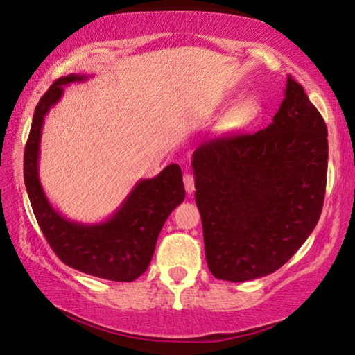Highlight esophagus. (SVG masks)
Here are the masks:
<instances>
[{
	"label": "esophagus",
	"instance_id": "esophagus-1",
	"mask_svg": "<svg viewBox=\"0 0 355 355\" xmlns=\"http://www.w3.org/2000/svg\"><path fill=\"white\" fill-rule=\"evenodd\" d=\"M183 182H184V189H187L188 194H193L194 193V177L191 175V173H187V175L183 177Z\"/></svg>",
	"mask_w": 355,
	"mask_h": 355
}]
</instances>
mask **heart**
<instances>
[{
    "instance_id": "b5f03b06",
    "label": "heart",
    "mask_w": 355,
    "mask_h": 355,
    "mask_svg": "<svg viewBox=\"0 0 355 355\" xmlns=\"http://www.w3.org/2000/svg\"><path fill=\"white\" fill-rule=\"evenodd\" d=\"M261 107L254 99H245L230 114L227 125L230 129H245L257 120Z\"/></svg>"
}]
</instances>
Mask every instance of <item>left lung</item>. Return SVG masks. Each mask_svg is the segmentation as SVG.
<instances>
[{
	"mask_svg": "<svg viewBox=\"0 0 355 355\" xmlns=\"http://www.w3.org/2000/svg\"><path fill=\"white\" fill-rule=\"evenodd\" d=\"M327 126L291 76L270 125L193 153L207 263L241 283L283 267L313 232L327 183Z\"/></svg>",
	"mask_w": 355,
	"mask_h": 355,
	"instance_id": "left-lung-1",
	"label": "left lung"
}]
</instances>
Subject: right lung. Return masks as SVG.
Here are the masks:
<instances>
[{"instance_id":"obj_1","label":"right lung","mask_w":355,"mask_h":355,"mask_svg":"<svg viewBox=\"0 0 355 355\" xmlns=\"http://www.w3.org/2000/svg\"><path fill=\"white\" fill-rule=\"evenodd\" d=\"M87 78L80 74L58 78L36 105L24 156L25 187L44 237L66 266L92 277L129 283L148 268L166 219L184 200L182 168L171 164L155 178L139 180L103 223L71 221L55 210L39 180L44 118L63 96L66 85Z\"/></svg>"}]
</instances>
